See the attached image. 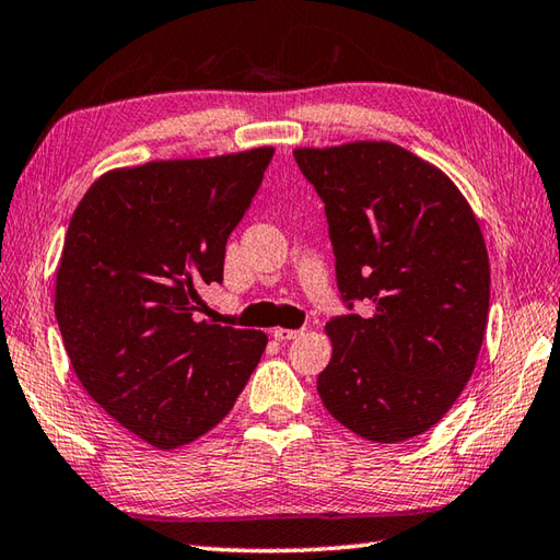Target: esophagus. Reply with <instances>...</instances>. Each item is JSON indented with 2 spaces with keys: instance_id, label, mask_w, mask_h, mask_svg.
I'll list each match as a JSON object with an SVG mask.
<instances>
[{
  "instance_id": "obj_1",
  "label": "esophagus",
  "mask_w": 560,
  "mask_h": 560,
  "mask_svg": "<svg viewBox=\"0 0 560 560\" xmlns=\"http://www.w3.org/2000/svg\"><path fill=\"white\" fill-rule=\"evenodd\" d=\"M272 336H276V341H292L298 339V336H302V329H276L272 331Z\"/></svg>"
}]
</instances>
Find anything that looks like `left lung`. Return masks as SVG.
<instances>
[{"label": "left lung", "mask_w": 560, "mask_h": 560, "mask_svg": "<svg viewBox=\"0 0 560 560\" xmlns=\"http://www.w3.org/2000/svg\"><path fill=\"white\" fill-rule=\"evenodd\" d=\"M322 197L341 300L371 316L326 324L316 377L329 415L375 444L429 431L476 368L490 310V260L476 214L448 177L402 145L355 141L294 151Z\"/></svg>", "instance_id": "8db88e82"}]
</instances>
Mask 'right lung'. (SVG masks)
I'll use <instances>...</instances> for the list:
<instances>
[{
  "label": "right lung",
  "mask_w": 560,
  "mask_h": 560,
  "mask_svg": "<svg viewBox=\"0 0 560 560\" xmlns=\"http://www.w3.org/2000/svg\"><path fill=\"white\" fill-rule=\"evenodd\" d=\"M272 149L104 173L70 219L56 319L82 387L155 448L207 434L234 407L268 336L197 322L224 280L226 238Z\"/></svg>",
  "instance_id": "add662e5"
}]
</instances>
